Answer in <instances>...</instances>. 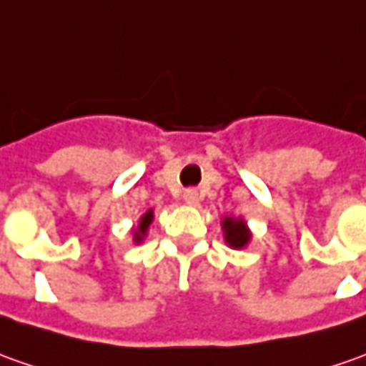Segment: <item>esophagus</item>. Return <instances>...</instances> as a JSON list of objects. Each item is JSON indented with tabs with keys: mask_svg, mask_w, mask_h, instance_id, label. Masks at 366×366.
<instances>
[{
	"mask_svg": "<svg viewBox=\"0 0 366 366\" xmlns=\"http://www.w3.org/2000/svg\"><path fill=\"white\" fill-rule=\"evenodd\" d=\"M184 202L186 204L198 202V190H196V188H188V190H184Z\"/></svg>",
	"mask_w": 366,
	"mask_h": 366,
	"instance_id": "1",
	"label": "esophagus"
}]
</instances>
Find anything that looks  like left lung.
Masks as SVG:
<instances>
[{
	"label": "left lung",
	"instance_id": "left-lung-1",
	"mask_svg": "<svg viewBox=\"0 0 366 366\" xmlns=\"http://www.w3.org/2000/svg\"><path fill=\"white\" fill-rule=\"evenodd\" d=\"M224 236H226V242L230 246H234V248H242V246L248 244V240H250V232H248V228L246 224L238 218H224Z\"/></svg>",
	"mask_w": 366,
	"mask_h": 366
}]
</instances>
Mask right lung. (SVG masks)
I'll return each mask as SVG.
<instances>
[{
	"mask_svg": "<svg viewBox=\"0 0 366 366\" xmlns=\"http://www.w3.org/2000/svg\"><path fill=\"white\" fill-rule=\"evenodd\" d=\"M150 222H152V210H148L146 214L142 216L140 226H138V230H136V236H134V240H136V242H140L142 236L146 234V230H148V226H150Z\"/></svg>",
	"mask_w": 366,
	"mask_h": 366,
	"instance_id": "1",
	"label": "right lung"
}]
</instances>
